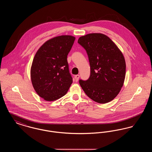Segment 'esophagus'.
<instances>
[{"label":"esophagus","mask_w":152,"mask_h":152,"mask_svg":"<svg viewBox=\"0 0 152 152\" xmlns=\"http://www.w3.org/2000/svg\"><path fill=\"white\" fill-rule=\"evenodd\" d=\"M80 76L79 75H76L75 76V81H77L79 79Z\"/></svg>","instance_id":"esophagus-1"}]
</instances>
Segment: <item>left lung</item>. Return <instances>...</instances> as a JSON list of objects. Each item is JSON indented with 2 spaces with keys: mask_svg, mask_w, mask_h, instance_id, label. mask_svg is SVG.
<instances>
[{
  "mask_svg": "<svg viewBox=\"0 0 152 152\" xmlns=\"http://www.w3.org/2000/svg\"><path fill=\"white\" fill-rule=\"evenodd\" d=\"M80 44L87 51L91 75L80 85L92 100L105 104L113 100L123 87L126 73L125 60L121 51L104 34L93 33L81 36Z\"/></svg>",
  "mask_w": 152,
  "mask_h": 152,
  "instance_id": "left-lung-1",
  "label": "left lung"
}]
</instances>
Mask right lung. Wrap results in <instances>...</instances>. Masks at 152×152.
Returning <instances> with one entry per match:
<instances>
[{"mask_svg":"<svg viewBox=\"0 0 152 152\" xmlns=\"http://www.w3.org/2000/svg\"><path fill=\"white\" fill-rule=\"evenodd\" d=\"M75 40L71 35L56 36L45 42L36 52L31 79L36 93L46 101L64 96L72 83L67 56Z\"/></svg>","mask_w":152,"mask_h":152,"instance_id":"1","label":"right lung"}]
</instances>
